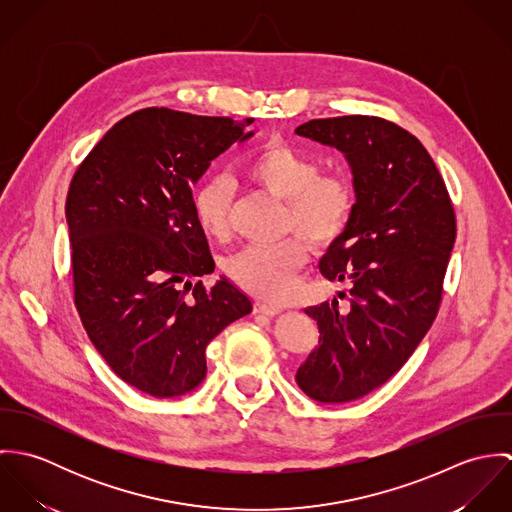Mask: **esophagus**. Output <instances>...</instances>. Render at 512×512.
Returning <instances> with one entry per match:
<instances>
[{
    "label": "esophagus",
    "mask_w": 512,
    "mask_h": 512,
    "mask_svg": "<svg viewBox=\"0 0 512 512\" xmlns=\"http://www.w3.org/2000/svg\"><path fill=\"white\" fill-rule=\"evenodd\" d=\"M254 311L260 313V315H266V317H276V315L282 313L280 307H276L272 303H266V301H256L254 303Z\"/></svg>",
    "instance_id": "esophagus-1"
}]
</instances>
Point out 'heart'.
Returning <instances> with one entry per match:
<instances>
[{
  "mask_svg": "<svg viewBox=\"0 0 512 512\" xmlns=\"http://www.w3.org/2000/svg\"><path fill=\"white\" fill-rule=\"evenodd\" d=\"M246 179L264 193L286 203L284 232H297L311 244L337 240L355 211V187L339 173H321L315 157L284 142H270L244 165ZM232 185L213 175L193 193V213L201 230L226 238L230 230ZM309 248L301 238L276 246H248L226 264L228 276L246 292L282 301L293 290L295 274L307 264Z\"/></svg>",
  "mask_w": 512,
  "mask_h": 512,
  "instance_id": "b5f03b06",
  "label": "heart"
}]
</instances>
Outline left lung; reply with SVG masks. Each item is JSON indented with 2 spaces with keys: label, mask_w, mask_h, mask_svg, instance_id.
I'll return each mask as SVG.
<instances>
[{
  "label": "left lung",
  "mask_w": 512,
  "mask_h": 512,
  "mask_svg": "<svg viewBox=\"0 0 512 512\" xmlns=\"http://www.w3.org/2000/svg\"><path fill=\"white\" fill-rule=\"evenodd\" d=\"M295 134L345 153L357 197L347 228L319 262L327 280L351 284L349 305L333 299L305 309L317 321L319 347L295 382L317 402H351L398 372L432 327L455 213L426 147L394 122L339 116L309 120Z\"/></svg>",
  "instance_id": "1"
}]
</instances>
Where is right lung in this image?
<instances>
[{"label":"right lung","instance_id":"add662e5","mask_svg":"<svg viewBox=\"0 0 512 512\" xmlns=\"http://www.w3.org/2000/svg\"><path fill=\"white\" fill-rule=\"evenodd\" d=\"M254 120L144 108L114 124L74 173L67 195L74 305L108 366L155 398L207 374V345L252 311L215 272L193 213V185Z\"/></svg>","mask_w":512,"mask_h":512}]
</instances>
